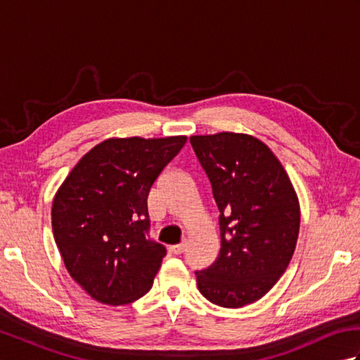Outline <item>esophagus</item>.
I'll return each mask as SVG.
<instances>
[{"label": "esophagus", "instance_id": "esophagus-1", "mask_svg": "<svg viewBox=\"0 0 360 360\" xmlns=\"http://www.w3.org/2000/svg\"><path fill=\"white\" fill-rule=\"evenodd\" d=\"M170 250L173 252V254L179 255V254H182V252L186 250V243L182 241V243H179V244H174V246H172V248H170Z\"/></svg>", "mask_w": 360, "mask_h": 360}]
</instances>
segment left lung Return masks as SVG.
<instances>
[{"mask_svg": "<svg viewBox=\"0 0 360 360\" xmlns=\"http://www.w3.org/2000/svg\"><path fill=\"white\" fill-rule=\"evenodd\" d=\"M190 143L219 210L221 249L196 271L200 292L223 308H241L269 292L294 255L300 205L280 160L257 137L192 136Z\"/></svg>", "mask_w": 360, "mask_h": 360, "instance_id": "8db88e82", "label": "left lung"}]
</instances>
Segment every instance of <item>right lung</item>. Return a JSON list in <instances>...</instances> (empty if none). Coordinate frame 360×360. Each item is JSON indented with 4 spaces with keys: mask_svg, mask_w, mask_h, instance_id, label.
<instances>
[{
    "mask_svg": "<svg viewBox=\"0 0 360 360\" xmlns=\"http://www.w3.org/2000/svg\"><path fill=\"white\" fill-rule=\"evenodd\" d=\"M186 136L106 139L83 156L52 202V232L71 277L105 304L150 290L167 250L150 238L147 200Z\"/></svg>",
    "mask_w": 360,
    "mask_h": 360,
    "instance_id": "add662e5",
    "label": "right lung"
}]
</instances>
